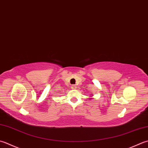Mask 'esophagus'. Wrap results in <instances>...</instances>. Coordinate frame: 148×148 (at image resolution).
Instances as JSON below:
<instances>
[{
	"label": "esophagus",
	"instance_id": "1",
	"mask_svg": "<svg viewBox=\"0 0 148 148\" xmlns=\"http://www.w3.org/2000/svg\"><path fill=\"white\" fill-rule=\"evenodd\" d=\"M76 88H77V86H76V85H72L71 86L72 89H76Z\"/></svg>",
	"mask_w": 148,
	"mask_h": 148
}]
</instances>
